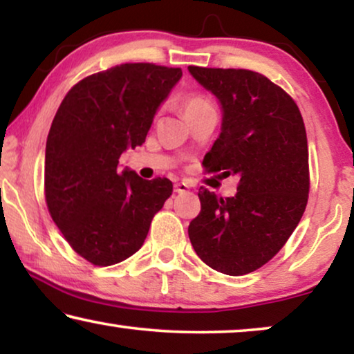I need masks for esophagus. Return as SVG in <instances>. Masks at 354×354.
I'll use <instances>...</instances> for the list:
<instances>
[{
  "label": "esophagus",
  "mask_w": 354,
  "mask_h": 354,
  "mask_svg": "<svg viewBox=\"0 0 354 354\" xmlns=\"http://www.w3.org/2000/svg\"><path fill=\"white\" fill-rule=\"evenodd\" d=\"M188 187L185 182H178V183H176V187H174V192L176 193H185V192H188Z\"/></svg>",
  "instance_id": "obj_1"
}]
</instances>
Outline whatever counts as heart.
Segmentation results:
<instances>
[{
  "label": "heart",
  "mask_w": 354,
  "mask_h": 354,
  "mask_svg": "<svg viewBox=\"0 0 354 354\" xmlns=\"http://www.w3.org/2000/svg\"><path fill=\"white\" fill-rule=\"evenodd\" d=\"M205 106H209V103L203 98V96L198 95H188L185 100H183V109H185V114H190L193 111L205 108Z\"/></svg>",
  "instance_id": "heart-1"
}]
</instances>
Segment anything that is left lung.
I'll return each instance as SVG.
<instances>
[{
	"mask_svg": "<svg viewBox=\"0 0 354 354\" xmlns=\"http://www.w3.org/2000/svg\"><path fill=\"white\" fill-rule=\"evenodd\" d=\"M222 109L221 133L203 159L207 172L240 178L235 196L200 188L188 225L200 256L217 272L243 275L279 253L297 229L309 193L308 138L292 96L246 69L188 66Z\"/></svg>",
	"mask_w": 354,
	"mask_h": 354,
	"instance_id": "left-lung-1",
	"label": "left lung"
}]
</instances>
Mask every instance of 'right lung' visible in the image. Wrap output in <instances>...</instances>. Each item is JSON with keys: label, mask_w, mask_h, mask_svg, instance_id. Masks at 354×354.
<instances>
[{"label": "right lung", "mask_w": 354, "mask_h": 354, "mask_svg": "<svg viewBox=\"0 0 354 354\" xmlns=\"http://www.w3.org/2000/svg\"><path fill=\"white\" fill-rule=\"evenodd\" d=\"M182 69L133 62L72 86L53 119L45 153L50 214L75 253L111 266L142 248L172 195L169 178L145 180L119 169L125 149L145 143L154 114Z\"/></svg>", "instance_id": "add662e5"}]
</instances>
